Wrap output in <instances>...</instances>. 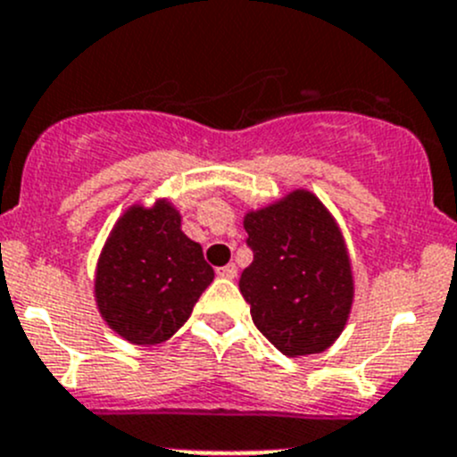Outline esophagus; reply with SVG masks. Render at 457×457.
<instances>
[{"label": "esophagus", "mask_w": 457, "mask_h": 457, "mask_svg": "<svg viewBox=\"0 0 457 457\" xmlns=\"http://www.w3.org/2000/svg\"><path fill=\"white\" fill-rule=\"evenodd\" d=\"M218 275H220V278L233 279L235 275H237V266H235V264H227V266H222V269H218Z\"/></svg>", "instance_id": "obj_1"}]
</instances>
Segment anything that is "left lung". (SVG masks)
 I'll list each match as a JSON object with an SVG mask.
<instances>
[{"instance_id": "8db88e82", "label": "left lung", "mask_w": 457, "mask_h": 457, "mask_svg": "<svg viewBox=\"0 0 457 457\" xmlns=\"http://www.w3.org/2000/svg\"><path fill=\"white\" fill-rule=\"evenodd\" d=\"M253 262L239 278L262 336L288 358L328 349L345 328L353 275L336 220L309 191L244 218Z\"/></svg>"}]
</instances>
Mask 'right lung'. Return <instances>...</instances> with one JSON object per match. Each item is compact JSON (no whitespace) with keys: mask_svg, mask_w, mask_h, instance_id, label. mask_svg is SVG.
<instances>
[{"mask_svg":"<svg viewBox=\"0 0 457 457\" xmlns=\"http://www.w3.org/2000/svg\"><path fill=\"white\" fill-rule=\"evenodd\" d=\"M202 246L169 202L130 206L97 262L95 297L108 327L133 345H162L213 282Z\"/></svg>","mask_w":457,"mask_h":457,"instance_id":"add662e5","label":"right lung"}]
</instances>
